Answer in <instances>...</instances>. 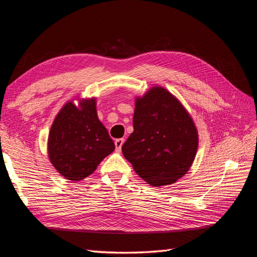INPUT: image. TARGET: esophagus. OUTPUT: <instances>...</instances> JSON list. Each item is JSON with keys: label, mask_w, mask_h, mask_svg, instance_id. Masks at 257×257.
<instances>
[{"label": "esophagus", "mask_w": 257, "mask_h": 257, "mask_svg": "<svg viewBox=\"0 0 257 257\" xmlns=\"http://www.w3.org/2000/svg\"><path fill=\"white\" fill-rule=\"evenodd\" d=\"M123 143H124V139H123V138H118V139H115V141H114V145H115V149H116V151H121V148H122Z\"/></svg>", "instance_id": "34e87169"}]
</instances>
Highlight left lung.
<instances>
[{
  "mask_svg": "<svg viewBox=\"0 0 257 257\" xmlns=\"http://www.w3.org/2000/svg\"><path fill=\"white\" fill-rule=\"evenodd\" d=\"M134 132L122 153L137 175L152 186L175 183L189 172L198 148V133L183 105L162 87L135 100Z\"/></svg>",
  "mask_w": 257,
  "mask_h": 257,
  "instance_id": "1",
  "label": "left lung"
}]
</instances>
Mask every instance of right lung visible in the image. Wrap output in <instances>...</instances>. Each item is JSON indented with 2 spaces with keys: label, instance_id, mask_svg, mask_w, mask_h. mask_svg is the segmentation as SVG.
<instances>
[{
  "label": "right lung",
  "instance_id": "1",
  "mask_svg": "<svg viewBox=\"0 0 257 257\" xmlns=\"http://www.w3.org/2000/svg\"><path fill=\"white\" fill-rule=\"evenodd\" d=\"M114 150L108 131L97 118L96 99L66 103L54 119L48 137V157L53 167L67 180L90 176Z\"/></svg>",
  "mask_w": 257,
  "mask_h": 257
}]
</instances>
